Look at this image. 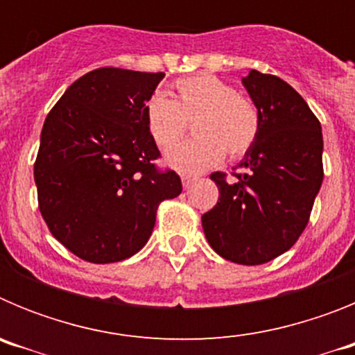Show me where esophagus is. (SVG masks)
Listing matches in <instances>:
<instances>
[{
    "instance_id": "esophagus-1",
    "label": "esophagus",
    "mask_w": 355,
    "mask_h": 355,
    "mask_svg": "<svg viewBox=\"0 0 355 355\" xmlns=\"http://www.w3.org/2000/svg\"><path fill=\"white\" fill-rule=\"evenodd\" d=\"M181 181H183V187H184V188H190V187H192V184L197 181V175L183 174V175H181Z\"/></svg>"
}]
</instances>
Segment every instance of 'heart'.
<instances>
[{"label": "heart", "instance_id": "obj_1", "mask_svg": "<svg viewBox=\"0 0 355 355\" xmlns=\"http://www.w3.org/2000/svg\"><path fill=\"white\" fill-rule=\"evenodd\" d=\"M174 97L156 92L147 99L144 114L150 139L167 150L183 139L192 122V140L171 150L167 162L184 172L213 167L222 156L240 158L259 133V112L249 97L234 92L213 74L180 78L172 85Z\"/></svg>", "mask_w": 355, "mask_h": 355}]
</instances>
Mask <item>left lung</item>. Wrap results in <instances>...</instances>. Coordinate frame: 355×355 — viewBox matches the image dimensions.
Segmentation results:
<instances>
[{"instance_id": "obj_1", "label": "left lung", "mask_w": 355, "mask_h": 355, "mask_svg": "<svg viewBox=\"0 0 355 355\" xmlns=\"http://www.w3.org/2000/svg\"><path fill=\"white\" fill-rule=\"evenodd\" d=\"M241 83L259 112L258 139L236 165V180L209 175L220 196L202 215V229L227 261L263 265L291 249L306 229L324 181V139L320 121L286 81L250 71Z\"/></svg>"}]
</instances>
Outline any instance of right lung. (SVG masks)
<instances>
[{
  "label": "right lung",
  "mask_w": 355,
  "mask_h": 355,
  "mask_svg": "<svg viewBox=\"0 0 355 355\" xmlns=\"http://www.w3.org/2000/svg\"><path fill=\"white\" fill-rule=\"evenodd\" d=\"M163 72L103 67L65 90L44 121L35 184L53 236L78 258L115 263L149 240L162 200L181 193L180 175L155 165L146 103Z\"/></svg>",
  "instance_id": "right-lung-1"
}]
</instances>
